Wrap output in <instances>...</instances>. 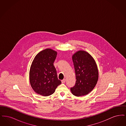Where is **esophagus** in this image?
I'll return each mask as SVG.
<instances>
[{
    "label": "esophagus",
    "mask_w": 126,
    "mask_h": 126,
    "mask_svg": "<svg viewBox=\"0 0 126 126\" xmlns=\"http://www.w3.org/2000/svg\"><path fill=\"white\" fill-rule=\"evenodd\" d=\"M66 80L65 79H63L62 80H61V82H62V83H65L66 82Z\"/></svg>",
    "instance_id": "esophagus-1"
}]
</instances>
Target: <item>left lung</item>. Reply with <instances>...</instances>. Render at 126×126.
Here are the masks:
<instances>
[{
	"label": "left lung",
	"mask_w": 126,
	"mask_h": 126,
	"mask_svg": "<svg viewBox=\"0 0 126 126\" xmlns=\"http://www.w3.org/2000/svg\"><path fill=\"white\" fill-rule=\"evenodd\" d=\"M76 77L75 85L70 89L76 96L88 94L94 89L98 79V70L92 56L84 50H79L72 56Z\"/></svg>",
	"instance_id": "1"
}]
</instances>
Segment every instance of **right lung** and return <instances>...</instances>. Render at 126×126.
<instances>
[{"label":"right lung","instance_id":"obj_1","mask_svg":"<svg viewBox=\"0 0 126 126\" xmlns=\"http://www.w3.org/2000/svg\"><path fill=\"white\" fill-rule=\"evenodd\" d=\"M57 55L56 51L46 48L37 54L32 63L29 72L30 84L37 94L50 95L61 83L53 65Z\"/></svg>","mask_w":126,"mask_h":126}]
</instances>
